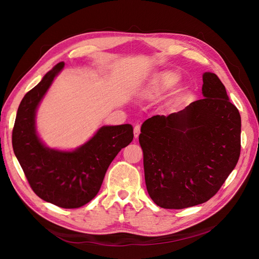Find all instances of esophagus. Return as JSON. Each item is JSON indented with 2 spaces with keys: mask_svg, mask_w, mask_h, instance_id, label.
Wrapping results in <instances>:
<instances>
[{
  "mask_svg": "<svg viewBox=\"0 0 259 259\" xmlns=\"http://www.w3.org/2000/svg\"><path fill=\"white\" fill-rule=\"evenodd\" d=\"M134 138L135 139H138L139 138V135H140V133H141V127H140V125H137L134 127Z\"/></svg>",
  "mask_w": 259,
  "mask_h": 259,
  "instance_id": "1",
  "label": "esophagus"
}]
</instances>
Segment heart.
I'll use <instances>...</instances> for the list:
<instances>
[{"instance_id":"obj_1","label":"heart","mask_w":259,"mask_h":259,"mask_svg":"<svg viewBox=\"0 0 259 259\" xmlns=\"http://www.w3.org/2000/svg\"><path fill=\"white\" fill-rule=\"evenodd\" d=\"M166 79H167V81H168L169 84H172V83H174V81L176 80V76L174 74H169Z\"/></svg>"}]
</instances>
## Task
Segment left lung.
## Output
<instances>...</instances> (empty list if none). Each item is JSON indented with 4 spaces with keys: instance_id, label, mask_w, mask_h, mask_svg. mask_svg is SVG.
Masks as SVG:
<instances>
[{
    "instance_id": "obj_1",
    "label": "left lung",
    "mask_w": 259,
    "mask_h": 259,
    "mask_svg": "<svg viewBox=\"0 0 259 259\" xmlns=\"http://www.w3.org/2000/svg\"><path fill=\"white\" fill-rule=\"evenodd\" d=\"M202 81L205 98L142 125L147 191L160 208L185 209L208 201L240 155L238 109L215 73L205 72Z\"/></svg>"
}]
</instances>
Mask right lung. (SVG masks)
I'll return each mask as SVG.
<instances>
[{
  "instance_id": "obj_1",
  "label": "right lung",
  "mask_w": 259,
  "mask_h": 259,
  "mask_svg": "<svg viewBox=\"0 0 259 259\" xmlns=\"http://www.w3.org/2000/svg\"><path fill=\"white\" fill-rule=\"evenodd\" d=\"M61 62L25 94L12 130L13 151L33 192L61 208L86 205L100 191L108 167L133 140L129 124L103 126L74 151L47 148L35 130V112L52 81L63 69Z\"/></svg>"
}]
</instances>
